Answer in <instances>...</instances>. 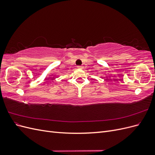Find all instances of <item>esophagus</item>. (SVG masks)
<instances>
[{"label":"esophagus","instance_id":"esophagus-1","mask_svg":"<svg viewBox=\"0 0 155 155\" xmlns=\"http://www.w3.org/2000/svg\"><path fill=\"white\" fill-rule=\"evenodd\" d=\"M78 68H79V69H83V66H78Z\"/></svg>","mask_w":155,"mask_h":155}]
</instances>
